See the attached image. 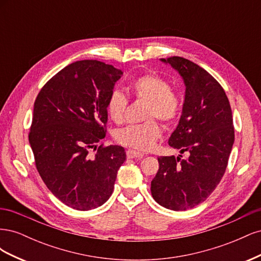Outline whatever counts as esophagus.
<instances>
[{
    "label": "esophagus",
    "mask_w": 261,
    "mask_h": 261,
    "mask_svg": "<svg viewBox=\"0 0 261 261\" xmlns=\"http://www.w3.org/2000/svg\"><path fill=\"white\" fill-rule=\"evenodd\" d=\"M126 155H127V158H129V159H134V158H143L144 156V153L141 152H138L136 151V150H133V149H128L127 151H126Z\"/></svg>",
    "instance_id": "obj_1"
}]
</instances>
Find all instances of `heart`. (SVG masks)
<instances>
[{"label":"heart","mask_w":261,"mask_h":261,"mask_svg":"<svg viewBox=\"0 0 261 261\" xmlns=\"http://www.w3.org/2000/svg\"><path fill=\"white\" fill-rule=\"evenodd\" d=\"M129 89L138 100L147 101L145 118L156 117L163 123L174 122L180 113L181 98L171 88L170 83L155 73H147L134 80ZM128 100L120 90H113L107 100V112L115 123L124 120ZM161 136V128L155 120L128 125L118 129L115 139L118 144L137 150H149Z\"/></svg>","instance_id":"b5f03b06"}]
</instances>
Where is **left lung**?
<instances>
[{
  "label": "left lung",
  "mask_w": 261,
  "mask_h": 261,
  "mask_svg": "<svg viewBox=\"0 0 261 261\" xmlns=\"http://www.w3.org/2000/svg\"><path fill=\"white\" fill-rule=\"evenodd\" d=\"M161 61L176 69L186 86L169 145L189 155L158 158L151 194L162 207L183 211L206 200L224 175L234 144L232 110L222 86L206 69L180 57Z\"/></svg>",
  "instance_id": "left-lung-1"
}]
</instances>
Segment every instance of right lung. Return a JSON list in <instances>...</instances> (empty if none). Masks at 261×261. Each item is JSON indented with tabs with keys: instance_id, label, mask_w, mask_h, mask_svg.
I'll return each instance as SVG.
<instances>
[{
	"instance_id": "1",
	"label": "right lung",
	"mask_w": 261,
	"mask_h": 261,
	"mask_svg": "<svg viewBox=\"0 0 261 261\" xmlns=\"http://www.w3.org/2000/svg\"><path fill=\"white\" fill-rule=\"evenodd\" d=\"M122 75L103 62L77 61L55 74L36 98L29 132L36 168L49 191L73 209L103 204L126 160L121 146H96L106 137L107 100ZM92 147L94 156L89 154Z\"/></svg>"
}]
</instances>
